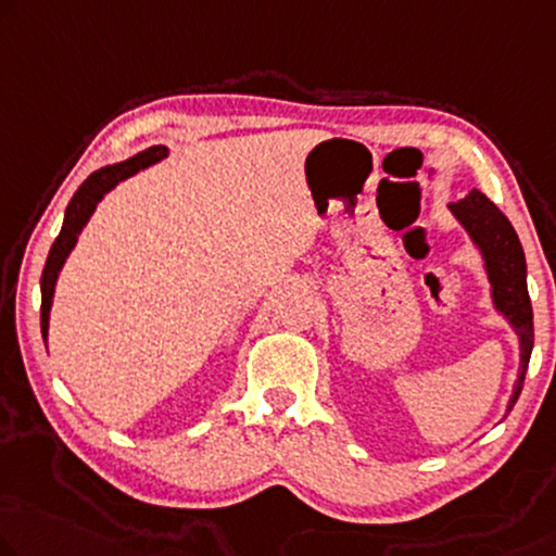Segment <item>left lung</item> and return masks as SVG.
<instances>
[{
	"instance_id": "8db88e82",
	"label": "left lung",
	"mask_w": 556,
	"mask_h": 556,
	"mask_svg": "<svg viewBox=\"0 0 556 556\" xmlns=\"http://www.w3.org/2000/svg\"><path fill=\"white\" fill-rule=\"evenodd\" d=\"M450 210L482 254L494 309L509 321V327L519 337V375L507 402V412H511L519 400L521 387H525V375L534 346V317L527 292L525 250H521L519 237L509 219L479 189H471L459 202L450 204Z\"/></svg>"
}]
</instances>
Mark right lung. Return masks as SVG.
Instances as JSON below:
<instances>
[{
	"instance_id": "right-lung-1",
	"label": "right lung",
	"mask_w": 556,
	"mask_h": 556,
	"mask_svg": "<svg viewBox=\"0 0 556 556\" xmlns=\"http://www.w3.org/2000/svg\"><path fill=\"white\" fill-rule=\"evenodd\" d=\"M167 154H169L167 147H149L144 152L129 156V160H124L119 164H110V167L97 169L81 181V187L70 199V204H66V212H64L62 231L60 237L54 239L52 250H49V256H47L45 271H41V337H45V344H47L49 309H52L56 279H60V271L64 267L66 256H70V252L74 250V244H77L81 229L87 227V222L94 214L97 204L102 202V197L106 192H112L119 181L129 179L131 174L152 167L156 162H162Z\"/></svg>"
}]
</instances>
